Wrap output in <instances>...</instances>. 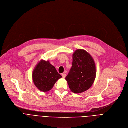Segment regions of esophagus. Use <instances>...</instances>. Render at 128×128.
Returning a JSON list of instances; mask_svg holds the SVG:
<instances>
[{"label":"esophagus","instance_id":"esophagus-1","mask_svg":"<svg viewBox=\"0 0 128 128\" xmlns=\"http://www.w3.org/2000/svg\"><path fill=\"white\" fill-rule=\"evenodd\" d=\"M62 77H63V78H65V77H66V74H62Z\"/></svg>","mask_w":128,"mask_h":128}]
</instances>
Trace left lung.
I'll return each instance as SVG.
<instances>
[{
    "mask_svg": "<svg viewBox=\"0 0 128 128\" xmlns=\"http://www.w3.org/2000/svg\"><path fill=\"white\" fill-rule=\"evenodd\" d=\"M72 57V66L65 79L72 92L81 93L93 85L96 76V65L93 57L84 50H76Z\"/></svg>",
    "mask_w": 128,
    "mask_h": 128,
    "instance_id": "left-lung-1",
    "label": "left lung"
}]
</instances>
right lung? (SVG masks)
Wrapping results in <instances>:
<instances>
[{"instance_id": "right-lung-1", "label": "right lung", "mask_w": 128, "mask_h": 128, "mask_svg": "<svg viewBox=\"0 0 128 128\" xmlns=\"http://www.w3.org/2000/svg\"><path fill=\"white\" fill-rule=\"evenodd\" d=\"M62 76L49 61L42 60L35 66L32 78L35 86L42 92H48Z\"/></svg>"}]
</instances>
